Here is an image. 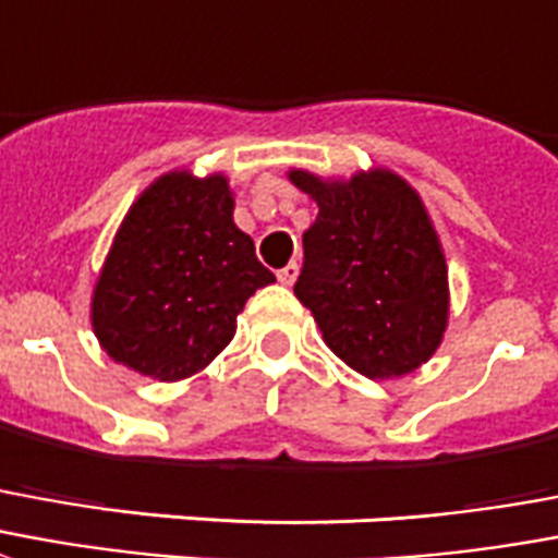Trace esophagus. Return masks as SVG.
<instances>
[{"label":"esophagus","mask_w":558,"mask_h":558,"mask_svg":"<svg viewBox=\"0 0 558 558\" xmlns=\"http://www.w3.org/2000/svg\"><path fill=\"white\" fill-rule=\"evenodd\" d=\"M295 278H299V263H290V266H283L278 271V280L283 283V287H292Z\"/></svg>","instance_id":"34e87169"}]
</instances>
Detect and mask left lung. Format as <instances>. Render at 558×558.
Returning a JSON list of instances; mask_svg holds the SVG:
<instances>
[{
  "instance_id": "1",
  "label": "left lung",
  "mask_w": 558,
  "mask_h": 558,
  "mask_svg": "<svg viewBox=\"0 0 558 558\" xmlns=\"http://www.w3.org/2000/svg\"><path fill=\"white\" fill-rule=\"evenodd\" d=\"M287 177L319 206L295 295L325 345L373 381L420 369L449 325L447 257L420 192L390 168Z\"/></svg>"
}]
</instances>
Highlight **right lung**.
<instances>
[{"mask_svg": "<svg viewBox=\"0 0 558 558\" xmlns=\"http://www.w3.org/2000/svg\"><path fill=\"white\" fill-rule=\"evenodd\" d=\"M275 283L233 221L225 174L168 171L135 197L90 295V328L114 363L156 381L206 369L245 301Z\"/></svg>", "mask_w": 558, "mask_h": 558, "instance_id": "right-lung-1", "label": "right lung"}]
</instances>
